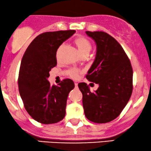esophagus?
Here are the masks:
<instances>
[{"mask_svg": "<svg viewBox=\"0 0 151 151\" xmlns=\"http://www.w3.org/2000/svg\"><path fill=\"white\" fill-rule=\"evenodd\" d=\"M75 86H76V88H78V83H77V82H75Z\"/></svg>", "mask_w": 151, "mask_h": 151, "instance_id": "1", "label": "esophagus"}]
</instances>
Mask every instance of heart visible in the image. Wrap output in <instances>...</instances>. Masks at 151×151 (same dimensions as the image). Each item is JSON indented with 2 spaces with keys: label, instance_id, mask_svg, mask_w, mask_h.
<instances>
[{
  "label": "heart",
  "instance_id": "heart-1",
  "mask_svg": "<svg viewBox=\"0 0 151 151\" xmlns=\"http://www.w3.org/2000/svg\"><path fill=\"white\" fill-rule=\"evenodd\" d=\"M74 43L77 47L78 52L81 55V56L85 55H88L91 50V42L84 37H78L74 40ZM70 76L72 78H76L78 76L77 71L76 69H71L70 71Z\"/></svg>",
  "mask_w": 151,
  "mask_h": 151
}]
</instances>
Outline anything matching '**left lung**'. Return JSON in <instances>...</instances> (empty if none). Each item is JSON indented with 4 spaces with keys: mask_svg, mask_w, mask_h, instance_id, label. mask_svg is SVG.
Wrapping results in <instances>:
<instances>
[{
    "mask_svg": "<svg viewBox=\"0 0 151 151\" xmlns=\"http://www.w3.org/2000/svg\"><path fill=\"white\" fill-rule=\"evenodd\" d=\"M96 42L95 60L86 78L99 84L94 92L84 82L78 84L84 114L95 123H107L118 117L133 91V69L119 43L104 32H86Z\"/></svg>",
    "mask_w": 151,
    "mask_h": 151,
    "instance_id": "8db88e82",
    "label": "left lung"
}]
</instances>
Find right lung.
<instances>
[{"mask_svg":"<svg viewBox=\"0 0 151 151\" xmlns=\"http://www.w3.org/2000/svg\"><path fill=\"white\" fill-rule=\"evenodd\" d=\"M75 30L45 32L29 45L20 64L18 89L24 106L31 117L41 124L61 121L65 116L68 95L74 88L70 79L51 86L49 71L57 65L56 51Z\"/></svg>","mask_w":151,"mask_h":151,"instance_id":"right-lung-1","label":"right lung"}]
</instances>
